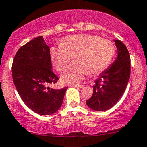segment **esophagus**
<instances>
[{"instance_id":"1","label":"esophagus","mask_w":147,"mask_h":147,"mask_svg":"<svg viewBox=\"0 0 147 147\" xmlns=\"http://www.w3.org/2000/svg\"><path fill=\"white\" fill-rule=\"evenodd\" d=\"M70 86L73 87H77V88H82L83 87V85H82V84H71Z\"/></svg>"}]
</instances>
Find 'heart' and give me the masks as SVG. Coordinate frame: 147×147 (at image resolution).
<instances>
[{
  "label": "heart",
  "instance_id": "obj_1",
  "mask_svg": "<svg viewBox=\"0 0 147 147\" xmlns=\"http://www.w3.org/2000/svg\"><path fill=\"white\" fill-rule=\"evenodd\" d=\"M115 45L112 41L92 35L67 36L61 45L52 46L50 57L57 71H63L68 63L71 65L62 75L65 84H76L80 82L88 73H101L108 67L115 55Z\"/></svg>",
  "mask_w": 147,
  "mask_h": 147
}]
</instances>
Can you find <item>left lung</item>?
Returning <instances> with one entry per match:
<instances>
[{
    "label": "left lung",
    "instance_id": "8db88e82",
    "mask_svg": "<svg viewBox=\"0 0 147 147\" xmlns=\"http://www.w3.org/2000/svg\"><path fill=\"white\" fill-rule=\"evenodd\" d=\"M117 57L112 66L105 69L96 80L93 93L86 101L95 111H105L115 106L126 90L130 78V55L125 45L115 40Z\"/></svg>",
    "mask_w": 147,
    "mask_h": 147
}]
</instances>
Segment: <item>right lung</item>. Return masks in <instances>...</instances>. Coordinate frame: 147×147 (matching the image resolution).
Here are the masks:
<instances>
[{
	"label": "right lung",
	"instance_id": "1",
	"mask_svg": "<svg viewBox=\"0 0 147 147\" xmlns=\"http://www.w3.org/2000/svg\"><path fill=\"white\" fill-rule=\"evenodd\" d=\"M12 76L20 98L31 110L50 115L60 109L67 87H49L59 78L52 71L50 47L42 36L34 38L18 50L12 65Z\"/></svg>",
	"mask_w": 147,
	"mask_h": 147
}]
</instances>
